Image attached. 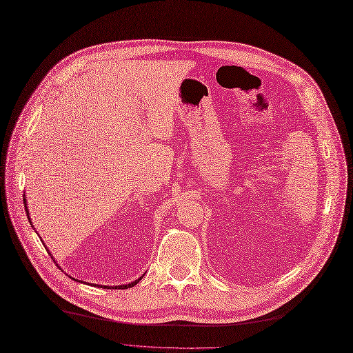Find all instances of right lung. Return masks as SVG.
<instances>
[{
	"mask_svg": "<svg viewBox=\"0 0 353 353\" xmlns=\"http://www.w3.org/2000/svg\"><path fill=\"white\" fill-rule=\"evenodd\" d=\"M24 207H26V212H27V215H28V221H30V224H31V218H30V212H28V208H27V199H26V194H24ZM50 253V251H48ZM50 256H52V253H50ZM54 263H56V260H54ZM145 276V274H143ZM143 276H141L139 279H137V280H133L132 283H129V284H121V286H114V289H129V288H133L135 286V284H138L141 280H142V277ZM73 280H76V279H73ZM76 281H79V280H76ZM94 286H97L99 288V284H94ZM100 288H105V289H110L109 286H100ZM113 289V288H112Z\"/></svg>",
	"mask_w": 353,
	"mask_h": 353,
	"instance_id": "add662e5",
	"label": "right lung"
}]
</instances>
